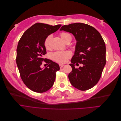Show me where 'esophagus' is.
I'll list each match as a JSON object with an SVG mask.
<instances>
[{"label":"esophagus","mask_w":121,"mask_h":121,"mask_svg":"<svg viewBox=\"0 0 121 121\" xmlns=\"http://www.w3.org/2000/svg\"><path fill=\"white\" fill-rule=\"evenodd\" d=\"M59 65H60V68H61V67H62L63 66H64L65 65H63V64H59Z\"/></svg>","instance_id":"esophagus-1"}]
</instances>
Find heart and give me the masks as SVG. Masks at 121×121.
<instances>
[{
    "label": "heart",
    "mask_w": 121,
    "mask_h": 121,
    "mask_svg": "<svg viewBox=\"0 0 121 121\" xmlns=\"http://www.w3.org/2000/svg\"><path fill=\"white\" fill-rule=\"evenodd\" d=\"M60 36L61 39L65 43L67 40L71 37V35L69 34L66 32H62L60 34ZM52 36L51 35H48L46 38H45L44 42V46L45 48L46 49H49L50 48V45L51 41ZM71 54L69 51H58L52 54V57L53 59L59 62L60 63H65L66 62L68 59L71 56Z\"/></svg>",
    "instance_id": "heart-1"
}]
</instances>
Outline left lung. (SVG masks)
Segmentation results:
<instances>
[{
    "label": "left lung",
    "mask_w": 121,
    "mask_h": 121,
    "mask_svg": "<svg viewBox=\"0 0 121 121\" xmlns=\"http://www.w3.org/2000/svg\"><path fill=\"white\" fill-rule=\"evenodd\" d=\"M60 30L72 33L76 41L69 64L72 69L68 75L70 83L81 91L91 89L99 82L106 64L104 40L95 28L81 22L63 26ZM78 63L83 66L76 69L74 66Z\"/></svg>",
    "instance_id": "8db88e82"
}]
</instances>
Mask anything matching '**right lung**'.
<instances>
[{
    "label": "right lung",
    "mask_w": 121,
    "mask_h": 121,
    "mask_svg": "<svg viewBox=\"0 0 121 121\" xmlns=\"http://www.w3.org/2000/svg\"><path fill=\"white\" fill-rule=\"evenodd\" d=\"M61 26L36 23L24 32L19 40L17 49V65L23 82L33 91L45 92L54 83L56 72L60 70V66L52 60L43 59L46 54L44 42ZM43 60L49 65L42 69L41 65Z\"/></svg>",
    "instance_id": "1"
}]
</instances>
